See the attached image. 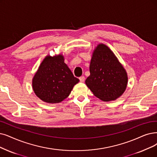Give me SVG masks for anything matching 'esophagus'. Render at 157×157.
Listing matches in <instances>:
<instances>
[{"instance_id":"34e87169","label":"esophagus","mask_w":157,"mask_h":157,"mask_svg":"<svg viewBox=\"0 0 157 157\" xmlns=\"http://www.w3.org/2000/svg\"><path fill=\"white\" fill-rule=\"evenodd\" d=\"M79 80L81 82H84V80H85V77L84 76H81L80 77H79Z\"/></svg>"}]
</instances>
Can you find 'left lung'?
I'll return each instance as SVG.
<instances>
[{"mask_svg": "<svg viewBox=\"0 0 157 157\" xmlns=\"http://www.w3.org/2000/svg\"><path fill=\"white\" fill-rule=\"evenodd\" d=\"M86 84L94 95L103 101L114 100L126 88L128 76L114 53L104 44L97 46L90 66Z\"/></svg>", "mask_w": 157, "mask_h": 157, "instance_id": "1", "label": "left lung"}]
</instances>
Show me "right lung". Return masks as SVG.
<instances>
[{
  "label": "right lung",
  "mask_w": 157,
  "mask_h": 157,
  "mask_svg": "<svg viewBox=\"0 0 157 157\" xmlns=\"http://www.w3.org/2000/svg\"><path fill=\"white\" fill-rule=\"evenodd\" d=\"M63 56H48L42 61L33 79V89L44 102L59 103L66 98L79 82L64 63Z\"/></svg>",
  "instance_id": "right-lung-1"
}]
</instances>
